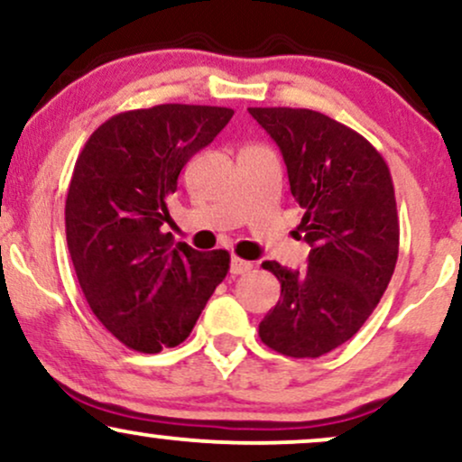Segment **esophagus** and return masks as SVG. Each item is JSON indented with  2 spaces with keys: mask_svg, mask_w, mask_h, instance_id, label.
I'll list each match as a JSON object with an SVG mask.
<instances>
[{
  "mask_svg": "<svg viewBox=\"0 0 462 462\" xmlns=\"http://www.w3.org/2000/svg\"><path fill=\"white\" fill-rule=\"evenodd\" d=\"M252 269H254L252 263L238 258V255H232V263H230V273L232 275H243V273H247V271H252Z\"/></svg>",
  "mask_w": 462,
  "mask_h": 462,
  "instance_id": "obj_1",
  "label": "esophagus"
}]
</instances>
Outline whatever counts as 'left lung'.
I'll use <instances>...</instances> for the list:
<instances>
[{
    "label": "left lung",
    "instance_id": "obj_1",
    "mask_svg": "<svg viewBox=\"0 0 462 462\" xmlns=\"http://www.w3.org/2000/svg\"><path fill=\"white\" fill-rule=\"evenodd\" d=\"M284 157L301 208L308 269L263 266L282 284L260 340L286 357H320L374 312L398 260V210L385 159L357 131L312 109L249 107Z\"/></svg>",
    "mask_w": 462,
    "mask_h": 462
}]
</instances>
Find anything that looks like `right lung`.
Here are the masks:
<instances>
[{
  "instance_id": "right-lung-1",
  "label": "right lung",
  "mask_w": 462,
  "mask_h": 462,
  "mask_svg": "<svg viewBox=\"0 0 462 462\" xmlns=\"http://www.w3.org/2000/svg\"><path fill=\"white\" fill-rule=\"evenodd\" d=\"M232 116L180 103L122 111L77 157L64 210L72 266L94 316L133 351L185 342L230 269L226 249L174 245L161 227L180 170Z\"/></svg>"
}]
</instances>
